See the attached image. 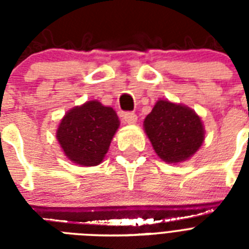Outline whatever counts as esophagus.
<instances>
[{
	"instance_id": "obj_1",
	"label": "esophagus",
	"mask_w": 249,
	"mask_h": 249,
	"mask_svg": "<svg viewBox=\"0 0 249 249\" xmlns=\"http://www.w3.org/2000/svg\"><path fill=\"white\" fill-rule=\"evenodd\" d=\"M123 119L126 124H134L137 123V115L134 112H124L123 113Z\"/></svg>"
}]
</instances>
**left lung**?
I'll return each mask as SVG.
<instances>
[{"instance_id":"left-lung-1","label":"left lung","mask_w":249,"mask_h":249,"mask_svg":"<svg viewBox=\"0 0 249 249\" xmlns=\"http://www.w3.org/2000/svg\"><path fill=\"white\" fill-rule=\"evenodd\" d=\"M144 130L158 155L168 163L189 159L204 141L200 117L189 107L156 102L144 119Z\"/></svg>"}]
</instances>
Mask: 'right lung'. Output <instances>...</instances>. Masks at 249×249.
I'll use <instances>...</instances> for the list:
<instances>
[{
    "label": "right lung",
    "mask_w": 249,
    "mask_h": 249,
    "mask_svg": "<svg viewBox=\"0 0 249 249\" xmlns=\"http://www.w3.org/2000/svg\"><path fill=\"white\" fill-rule=\"evenodd\" d=\"M119 117L111 107L90 101L66 113L56 138L70 160L80 165L101 163L119 128Z\"/></svg>",
    "instance_id": "add662e5"
}]
</instances>
